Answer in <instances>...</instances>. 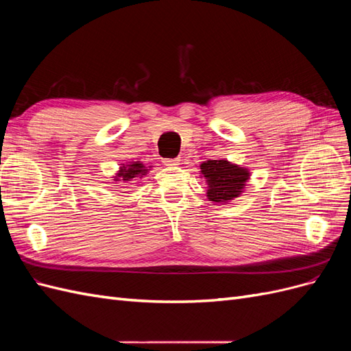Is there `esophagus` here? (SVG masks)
I'll return each mask as SVG.
<instances>
[{
    "label": "esophagus",
    "instance_id": "1",
    "mask_svg": "<svg viewBox=\"0 0 351 351\" xmlns=\"http://www.w3.org/2000/svg\"><path fill=\"white\" fill-rule=\"evenodd\" d=\"M164 165H167V167H177V165H180V158H165L164 159Z\"/></svg>",
    "mask_w": 351,
    "mask_h": 351
}]
</instances>
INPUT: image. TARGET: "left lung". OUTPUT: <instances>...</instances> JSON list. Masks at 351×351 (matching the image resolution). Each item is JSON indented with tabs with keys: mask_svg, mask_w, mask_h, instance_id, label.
I'll return each mask as SVG.
<instances>
[{
	"mask_svg": "<svg viewBox=\"0 0 351 351\" xmlns=\"http://www.w3.org/2000/svg\"><path fill=\"white\" fill-rule=\"evenodd\" d=\"M199 167L208 184L206 196L214 204H227L239 197L250 178L247 168L231 164L224 158L209 159Z\"/></svg>",
	"mask_w": 351,
	"mask_h": 351,
	"instance_id": "obj_1",
	"label": "left lung"
}]
</instances>
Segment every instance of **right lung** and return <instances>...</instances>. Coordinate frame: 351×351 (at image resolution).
<instances>
[{
	"label": "right lung",
	"instance_id": "add662e5",
	"mask_svg": "<svg viewBox=\"0 0 351 351\" xmlns=\"http://www.w3.org/2000/svg\"><path fill=\"white\" fill-rule=\"evenodd\" d=\"M151 168H152V165L151 167H146L141 161H136V162L133 161V162H129V164H121L120 169L115 173V176L112 178H114V182H117V183H120V182L121 183H129L136 177H141L142 178L143 176H146L147 173H149Z\"/></svg>",
	"mask_w": 351,
	"mask_h": 351
}]
</instances>
